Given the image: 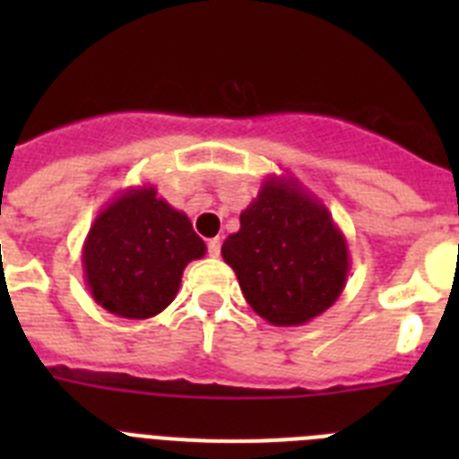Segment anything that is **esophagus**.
<instances>
[{"label":"esophagus","mask_w":459,"mask_h":459,"mask_svg":"<svg viewBox=\"0 0 459 459\" xmlns=\"http://www.w3.org/2000/svg\"><path fill=\"white\" fill-rule=\"evenodd\" d=\"M206 248H209V255L211 257H218L221 255V238H209V243H206Z\"/></svg>","instance_id":"34e87169"}]
</instances>
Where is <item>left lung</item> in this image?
Returning a JSON list of instances; mask_svg holds the SVG:
<instances>
[{"label": "left lung", "instance_id": "obj_1", "mask_svg": "<svg viewBox=\"0 0 459 459\" xmlns=\"http://www.w3.org/2000/svg\"><path fill=\"white\" fill-rule=\"evenodd\" d=\"M246 301L273 326H301L338 301L350 246L331 211L294 177H266L222 243Z\"/></svg>", "mask_w": 459, "mask_h": 459}]
</instances>
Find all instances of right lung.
I'll list each match as a JSON object with an SVG mask.
<instances>
[{"instance_id":"right-lung-1","label":"right lung","mask_w":459,"mask_h":459,"mask_svg":"<svg viewBox=\"0 0 459 459\" xmlns=\"http://www.w3.org/2000/svg\"><path fill=\"white\" fill-rule=\"evenodd\" d=\"M204 253L184 211L158 197L152 184L137 186L105 204L89 227L84 282L117 317L149 319L174 301L184 269Z\"/></svg>"}]
</instances>
